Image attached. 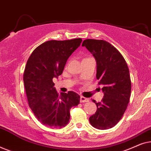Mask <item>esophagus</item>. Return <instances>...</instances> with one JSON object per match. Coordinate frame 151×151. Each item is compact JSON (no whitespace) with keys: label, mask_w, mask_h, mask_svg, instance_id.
Instances as JSON below:
<instances>
[{"label":"esophagus","mask_w":151,"mask_h":151,"mask_svg":"<svg viewBox=\"0 0 151 151\" xmlns=\"http://www.w3.org/2000/svg\"><path fill=\"white\" fill-rule=\"evenodd\" d=\"M89 101V99L84 98V96L80 97V102H88Z\"/></svg>","instance_id":"obj_1"}]
</instances>
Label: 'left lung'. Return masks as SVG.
Returning a JSON list of instances; mask_svg holds the SVG:
<instances>
[{
    "label": "left lung",
    "instance_id": "1",
    "mask_svg": "<svg viewBox=\"0 0 151 151\" xmlns=\"http://www.w3.org/2000/svg\"><path fill=\"white\" fill-rule=\"evenodd\" d=\"M82 45L96 58V78L104 86L102 101L92 100L97 111L89 117L90 124L100 130L111 129L119 122L129 104L131 91L129 67L120 52L106 41L86 39Z\"/></svg>",
    "mask_w": 151,
    "mask_h": 151
}]
</instances>
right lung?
I'll return each mask as SVG.
<instances>
[{"label":"right lung","instance_id":"right-lung-1","mask_svg":"<svg viewBox=\"0 0 151 151\" xmlns=\"http://www.w3.org/2000/svg\"><path fill=\"white\" fill-rule=\"evenodd\" d=\"M81 38L47 41L33 51L23 74L29 106L43 125L60 129L70 119V109L80 96L74 91L58 94L53 78L60 76L67 59L82 42Z\"/></svg>","mask_w":151,"mask_h":151}]
</instances>
